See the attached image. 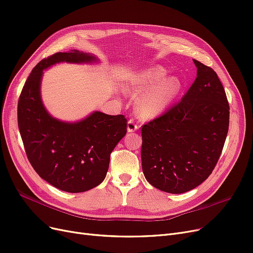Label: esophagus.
<instances>
[{"mask_svg": "<svg viewBox=\"0 0 253 253\" xmlns=\"http://www.w3.org/2000/svg\"><path fill=\"white\" fill-rule=\"evenodd\" d=\"M138 126L134 123L132 120H129L128 123H127V131L128 132H134L135 130H137Z\"/></svg>", "mask_w": 253, "mask_h": 253, "instance_id": "1", "label": "esophagus"}]
</instances>
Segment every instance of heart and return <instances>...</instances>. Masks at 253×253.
<instances>
[{"mask_svg": "<svg viewBox=\"0 0 253 253\" xmlns=\"http://www.w3.org/2000/svg\"><path fill=\"white\" fill-rule=\"evenodd\" d=\"M182 81L176 76L168 77V71L162 65L139 72L125 83V90L132 96H139L134 105L136 116L144 121L163 115L179 96Z\"/></svg>", "mask_w": 253, "mask_h": 253, "instance_id": "heart-1", "label": "heart"}]
</instances>
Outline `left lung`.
Instances as JSON below:
<instances>
[{
  "label": "left lung",
  "mask_w": 253,
  "mask_h": 253,
  "mask_svg": "<svg viewBox=\"0 0 253 253\" xmlns=\"http://www.w3.org/2000/svg\"><path fill=\"white\" fill-rule=\"evenodd\" d=\"M197 77L181 101L142 128L148 182L171 194L201 184L216 167L229 126V105L217 73L198 60Z\"/></svg>",
  "instance_id": "8db88e82"
}]
</instances>
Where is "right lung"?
I'll list each match as a JSON object with an SVG mask.
<instances>
[{
    "label": "right lung",
    "instance_id": "add662e5",
    "mask_svg": "<svg viewBox=\"0 0 253 253\" xmlns=\"http://www.w3.org/2000/svg\"><path fill=\"white\" fill-rule=\"evenodd\" d=\"M97 61L77 50L55 53L35 65L18 99L17 123L28 160L43 180L64 192H85L104 180L110 153L127 132V120L100 111L74 123L53 118L41 96L43 70L59 62Z\"/></svg>",
    "mask_w": 253,
    "mask_h": 253
}]
</instances>
